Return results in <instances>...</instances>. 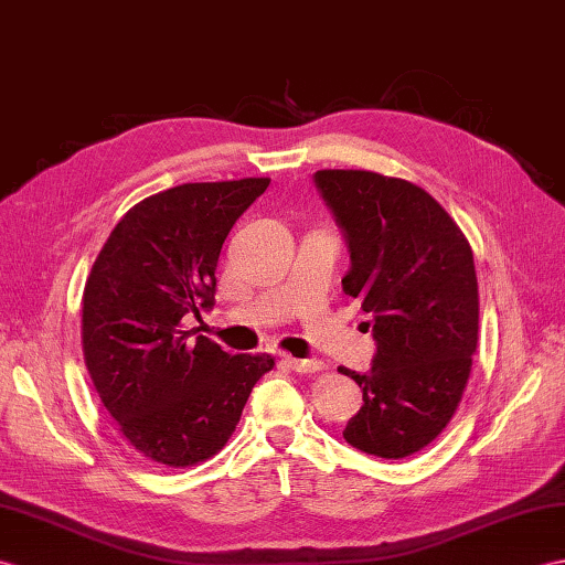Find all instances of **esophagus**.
I'll list each match as a JSON object with an SVG mask.
<instances>
[{"mask_svg":"<svg viewBox=\"0 0 565 565\" xmlns=\"http://www.w3.org/2000/svg\"><path fill=\"white\" fill-rule=\"evenodd\" d=\"M288 369L296 371V373H318L324 369V363L318 359H294V356H286Z\"/></svg>","mask_w":565,"mask_h":565,"instance_id":"34e87169","label":"esophagus"}]
</instances>
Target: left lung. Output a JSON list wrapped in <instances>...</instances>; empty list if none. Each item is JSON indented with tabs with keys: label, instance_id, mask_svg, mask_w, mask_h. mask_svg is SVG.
<instances>
[{
	"label": "left lung",
	"instance_id": "8db88e82",
	"mask_svg": "<svg viewBox=\"0 0 565 565\" xmlns=\"http://www.w3.org/2000/svg\"><path fill=\"white\" fill-rule=\"evenodd\" d=\"M315 188L342 228L351 267L344 294L371 312L369 373L344 440L402 460L440 436L467 387L479 339V286L469 241L414 182L373 170H318Z\"/></svg>",
	"mask_w": 565,
	"mask_h": 565
}]
</instances>
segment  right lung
Returning <instances> with one entry per match:
<instances>
[{
  "mask_svg": "<svg viewBox=\"0 0 565 565\" xmlns=\"http://www.w3.org/2000/svg\"><path fill=\"white\" fill-rule=\"evenodd\" d=\"M269 178L185 182L135 204L105 241L84 288V361L117 430L149 460L192 467L233 436L269 353H231L185 330L214 306L233 223Z\"/></svg>",
  "mask_w": 565,
  "mask_h": 565,
  "instance_id": "add662e5",
  "label": "right lung"
}]
</instances>
